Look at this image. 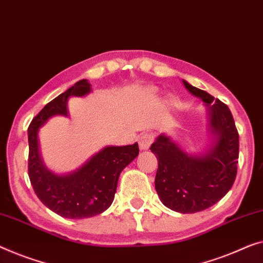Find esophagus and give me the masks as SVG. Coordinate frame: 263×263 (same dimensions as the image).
Masks as SVG:
<instances>
[{
  "mask_svg": "<svg viewBox=\"0 0 263 263\" xmlns=\"http://www.w3.org/2000/svg\"><path fill=\"white\" fill-rule=\"evenodd\" d=\"M152 140H154V137H152L151 133H148V132L143 133V135L140 136L138 139L140 150H147V148L150 147V145L152 144Z\"/></svg>",
  "mask_w": 263,
  "mask_h": 263,
  "instance_id": "1",
  "label": "esophagus"
}]
</instances>
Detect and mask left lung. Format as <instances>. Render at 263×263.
Returning a JSON list of instances; mask_svg holds the SVG:
<instances>
[{
    "label": "left lung",
    "mask_w": 263,
    "mask_h": 263,
    "mask_svg": "<svg viewBox=\"0 0 263 263\" xmlns=\"http://www.w3.org/2000/svg\"><path fill=\"white\" fill-rule=\"evenodd\" d=\"M182 81L205 105L210 142L198 154H187L162 133L150 150L158 159L155 187L160 201L177 213L194 214L214 205L233 186L237 171L238 133L226 104Z\"/></svg>",
    "instance_id": "1"
}]
</instances>
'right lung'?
Segmentation results:
<instances>
[{
    "label": "right lung",
    "mask_w": 263,
    "mask_h": 263,
    "mask_svg": "<svg viewBox=\"0 0 263 263\" xmlns=\"http://www.w3.org/2000/svg\"><path fill=\"white\" fill-rule=\"evenodd\" d=\"M92 92L82 79L41 109L28 127V175L39 199L66 218H87L107 210L112 204L118 179L125 167L139 155L138 143L124 146L108 145L67 174H57L45 165L40 154L39 131L52 117H68V100Z\"/></svg>",
    "instance_id": "1"
}]
</instances>
